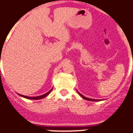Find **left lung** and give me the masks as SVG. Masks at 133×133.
<instances>
[{"label":"left lung","mask_w":133,"mask_h":133,"mask_svg":"<svg viewBox=\"0 0 133 133\" xmlns=\"http://www.w3.org/2000/svg\"><path fill=\"white\" fill-rule=\"evenodd\" d=\"M78 93H79V95H80V96H81V97H82V98H83V99H85V100H88V101H99V100H97V99H96V100H95V99H89V98H87V97H84L83 95H81V94H80V93H79V92H78Z\"/></svg>","instance_id":"obj_1"}]
</instances>
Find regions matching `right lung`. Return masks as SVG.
I'll return each instance as SVG.
<instances>
[{"instance_id":"obj_1","label":"right lung","mask_w":133,"mask_h":133,"mask_svg":"<svg viewBox=\"0 0 133 133\" xmlns=\"http://www.w3.org/2000/svg\"><path fill=\"white\" fill-rule=\"evenodd\" d=\"M52 90H50L48 92H47L46 94L45 95H41V96H38V97H27V96H24V95H20V96H21V97H24V98H26V99H43V98H44L45 97H46L48 94H50V92H51V91Z\"/></svg>"}]
</instances>
